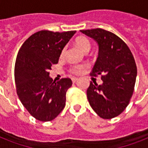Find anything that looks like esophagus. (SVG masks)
I'll return each instance as SVG.
<instances>
[{
  "instance_id": "34e87169",
  "label": "esophagus",
  "mask_w": 148,
  "mask_h": 148,
  "mask_svg": "<svg viewBox=\"0 0 148 148\" xmlns=\"http://www.w3.org/2000/svg\"><path fill=\"white\" fill-rule=\"evenodd\" d=\"M71 80H72V82H73V83H75V82L77 81V77H72Z\"/></svg>"
}]
</instances>
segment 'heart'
<instances>
[{"mask_svg":"<svg viewBox=\"0 0 148 148\" xmlns=\"http://www.w3.org/2000/svg\"><path fill=\"white\" fill-rule=\"evenodd\" d=\"M75 45L81 50V51L84 52V53H88L90 50L91 45H90V42L89 41L88 38L83 36L78 37L76 38L75 40ZM65 53V48H63L60 53V56H63ZM85 68V65L84 64H75L72 65L71 67L69 68V71L71 74H80L83 69Z\"/></svg>","mask_w":148,"mask_h":148,"instance_id":"b5f03b06","label":"heart"}]
</instances>
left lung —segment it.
I'll use <instances>...</instances> for the list:
<instances>
[{"mask_svg":"<svg viewBox=\"0 0 148 148\" xmlns=\"http://www.w3.org/2000/svg\"><path fill=\"white\" fill-rule=\"evenodd\" d=\"M98 44V57L90 75H101L102 84L90 81L87 97L93 110L103 119L121 114L130 103L137 77L135 60L118 36L101 28L81 30Z\"/></svg>","mask_w":148,"mask_h":148,"instance_id":"1","label":"left lung"}]
</instances>
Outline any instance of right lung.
<instances>
[{
	"label": "right lung",
	"mask_w": 148,
	"mask_h": 148,
	"mask_svg": "<svg viewBox=\"0 0 148 148\" xmlns=\"http://www.w3.org/2000/svg\"><path fill=\"white\" fill-rule=\"evenodd\" d=\"M76 31H40L27 39L17 53L14 66L16 90L20 101L35 119L53 120L65 107L70 78L55 82L49 70L58 64L61 51Z\"/></svg>",
	"instance_id": "obj_1"
}]
</instances>
